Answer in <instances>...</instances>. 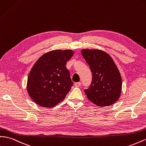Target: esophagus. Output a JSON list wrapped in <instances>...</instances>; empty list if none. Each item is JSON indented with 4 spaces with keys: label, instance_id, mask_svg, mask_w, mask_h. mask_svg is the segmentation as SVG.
Returning <instances> with one entry per match:
<instances>
[{
    "label": "esophagus",
    "instance_id": "esophagus-1",
    "mask_svg": "<svg viewBox=\"0 0 146 146\" xmlns=\"http://www.w3.org/2000/svg\"><path fill=\"white\" fill-rule=\"evenodd\" d=\"M80 85H81L80 82H77L74 84V86H76V87H79V86H80Z\"/></svg>",
    "mask_w": 146,
    "mask_h": 146
}]
</instances>
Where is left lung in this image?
I'll return each instance as SVG.
<instances>
[{"mask_svg":"<svg viewBox=\"0 0 146 146\" xmlns=\"http://www.w3.org/2000/svg\"><path fill=\"white\" fill-rule=\"evenodd\" d=\"M82 54L90 66L92 81L84 92L88 99L98 106H108L120 96L122 82L119 69L110 55L100 50L84 49Z\"/></svg>","mask_w":146,"mask_h":146,"instance_id":"left-lung-1","label":"left lung"}]
</instances>
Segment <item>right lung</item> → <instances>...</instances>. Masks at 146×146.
<instances>
[{"label": "right lung", "mask_w": 146, "mask_h": 146, "mask_svg": "<svg viewBox=\"0 0 146 146\" xmlns=\"http://www.w3.org/2000/svg\"><path fill=\"white\" fill-rule=\"evenodd\" d=\"M73 54L70 50L51 51L34 64L27 78V90L35 103L51 108L64 99L73 85L66 67Z\"/></svg>", "instance_id": "obj_1"}]
</instances>
